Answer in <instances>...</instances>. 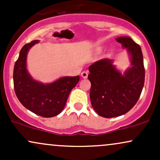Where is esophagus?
Listing matches in <instances>:
<instances>
[{"mask_svg":"<svg viewBox=\"0 0 160 160\" xmlns=\"http://www.w3.org/2000/svg\"><path fill=\"white\" fill-rule=\"evenodd\" d=\"M81 76L82 78H87V77H88L87 71H82V72L81 73Z\"/></svg>","mask_w":160,"mask_h":160,"instance_id":"esophagus-1","label":"esophagus"}]
</instances>
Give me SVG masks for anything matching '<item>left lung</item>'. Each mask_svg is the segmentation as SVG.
Returning <instances> with one entry per match:
<instances>
[{
  "mask_svg": "<svg viewBox=\"0 0 160 160\" xmlns=\"http://www.w3.org/2000/svg\"><path fill=\"white\" fill-rule=\"evenodd\" d=\"M116 40L127 49L131 67L122 74L109 58L99 60L89 67L92 106L98 115L105 118L119 117L129 111L140 98L144 84V58L140 46L128 37Z\"/></svg>",
  "mask_w": 160,
  "mask_h": 160,
  "instance_id": "obj_1",
  "label": "left lung"
}]
</instances>
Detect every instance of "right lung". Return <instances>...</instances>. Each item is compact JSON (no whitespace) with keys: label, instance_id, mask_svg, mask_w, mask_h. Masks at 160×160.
<instances>
[{"label":"right lung","instance_id":"right-lung-1","mask_svg":"<svg viewBox=\"0 0 160 160\" xmlns=\"http://www.w3.org/2000/svg\"><path fill=\"white\" fill-rule=\"evenodd\" d=\"M39 40H33L22 48L13 70L14 89L21 104L37 115L52 117L65 108L68 95L78 84L80 76L63 77L50 83L34 80L27 70L28 50Z\"/></svg>","mask_w":160,"mask_h":160}]
</instances>
